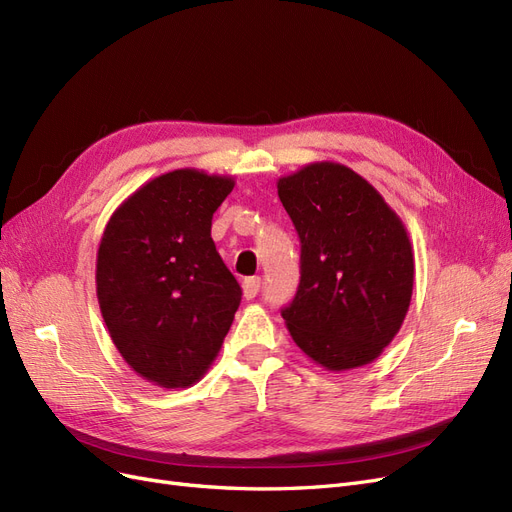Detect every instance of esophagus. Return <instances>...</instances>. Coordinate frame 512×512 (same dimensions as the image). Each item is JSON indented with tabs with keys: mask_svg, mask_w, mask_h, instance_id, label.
<instances>
[{
	"mask_svg": "<svg viewBox=\"0 0 512 512\" xmlns=\"http://www.w3.org/2000/svg\"><path fill=\"white\" fill-rule=\"evenodd\" d=\"M259 289H261V278H259V276H251V278H246V280L242 282V293H244L246 299L257 297Z\"/></svg>",
	"mask_w": 512,
	"mask_h": 512,
	"instance_id": "esophagus-1",
	"label": "esophagus"
}]
</instances>
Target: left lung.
Here are the masks:
<instances>
[{
    "label": "left lung",
    "instance_id": "8db88e82",
    "mask_svg": "<svg viewBox=\"0 0 512 512\" xmlns=\"http://www.w3.org/2000/svg\"><path fill=\"white\" fill-rule=\"evenodd\" d=\"M299 242V287L282 318L314 363L346 371L375 361L399 333L413 293L403 221L377 189L337 162L278 179Z\"/></svg>",
    "mask_w": 512,
    "mask_h": 512
}]
</instances>
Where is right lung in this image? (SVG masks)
<instances>
[{
    "label": "right lung",
    "instance_id": "right-lung-1",
    "mask_svg": "<svg viewBox=\"0 0 512 512\" xmlns=\"http://www.w3.org/2000/svg\"><path fill=\"white\" fill-rule=\"evenodd\" d=\"M232 189V177L173 170L124 200L103 232V320L130 369L162 388L200 380L240 306L242 289L211 238Z\"/></svg>",
    "mask_w": 512,
    "mask_h": 512
}]
</instances>
